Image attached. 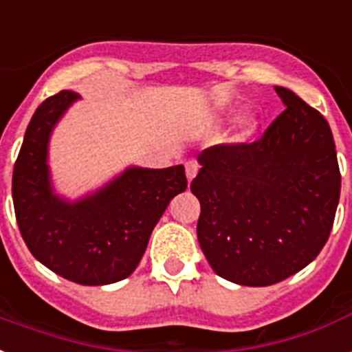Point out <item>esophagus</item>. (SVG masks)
Returning a JSON list of instances; mask_svg holds the SVG:
<instances>
[{"label": "esophagus", "instance_id": "obj_1", "mask_svg": "<svg viewBox=\"0 0 352 352\" xmlns=\"http://www.w3.org/2000/svg\"><path fill=\"white\" fill-rule=\"evenodd\" d=\"M196 174H198V163L196 162H187L185 163V176L189 182L196 178Z\"/></svg>", "mask_w": 352, "mask_h": 352}]
</instances>
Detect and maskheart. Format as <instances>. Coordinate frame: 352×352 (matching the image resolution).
<instances>
[{"mask_svg": "<svg viewBox=\"0 0 352 352\" xmlns=\"http://www.w3.org/2000/svg\"><path fill=\"white\" fill-rule=\"evenodd\" d=\"M258 128V117L253 111H244L235 121V141H246L253 138Z\"/></svg>", "mask_w": 352, "mask_h": 352, "instance_id": "obj_1", "label": "heart"}]
</instances>
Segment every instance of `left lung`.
<instances>
[{"label":"left lung","instance_id":"obj_1","mask_svg":"<svg viewBox=\"0 0 352 352\" xmlns=\"http://www.w3.org/2000/svg\"><path fill=\"white\" fill-rule=\"evenodd\" d=\"M285 111L250 145L201 151L190 190L198 242L214 274L268 287L298 274L331 235L342 176L329 122L283 86Z\"/></svg>","mask_w":352,"mask_h":352}]
</instances>
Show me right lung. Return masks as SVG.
Here are the masks:
<instances>
[{"mask_svg": "<svg viewBox=\"0 0 352 352\" xmlns=\"http://www.w3.org/2000/svg\"><path fill=\"white\" fill-rule=\"evenodd\" d=\"M78 99L80 95L64 89L38 106L14 163L12 200L34 258L64 279L99 287L138 268L152 230L168 201L187 189V178L184 165H132L77 200L58 195L49 167V141Z\"/></svg>", "mask_w": 352, "mask_h": 352, "instance_id": "add662e5", "label": "right lung"}]
</instances>
